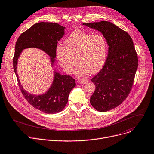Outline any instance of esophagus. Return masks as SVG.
<instances>
[{
    "label": "esophagus",
    "instance_id": "obj_1",
    "mask_svg": "<svg viewBox=\"0 0 154 154\" xmlns=\"http://www.w3.org/2000/svg\"><path fill=\"white\" fill-rule=\"evenodd\" d=\"M77 82L79 83H81V84H85V83H87L88 82V80H80V79H78L77 80Z\"/></svg>",
    "mask_w": 154,
    "mask_h": 154
}]
</instances>
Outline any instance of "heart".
Segmentation results:
<instances>
[{"label": "heart", "instance_id": "obj_1", "mask_svg": "<svg viewBox=\"0 0 154 154\" xmlns=\"http://www.w3.org/2000/svg\"><path fill=\"white\" fill-rule=\"evenodd\" d=\"M65 44L66 46L57 47L56 54L66 72H72L77 60L79 63L75 74L79 77L89 72H98L104 66L107 59V43L103 34H92L77 29L66 39Z\"/></svg>", "mask_w": 154, "mask_h": 154}]
</instances>
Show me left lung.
Instances as JSON below:
<instances>
[{"instance_id": "obj_1", "label": "left lung", "mask_w": 154, "mask_h": 154, "mask_svg": "<svg viewBox=\"0 0 154 154\" xmlns=\"http://www.w3.org/2000/svg\"><path fill=\"white\" fill-rule=\"evenodd\" d=\"M83 24L101 32L109 45L103 67L91 79L96 88L90 104L97 111L106 112L121 104L130 94L138 66L137 54L130 35L113 23Z\"/></svg>"}]
</instances>
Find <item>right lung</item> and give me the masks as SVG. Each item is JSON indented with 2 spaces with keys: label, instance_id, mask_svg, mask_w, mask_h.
<instances>
[{
  "label": "right lung",
  "instance_id": "1",
  "mask_svg": "<svg viewBox=\"0 0 154 154\" xmlns=\"http://www.w3.org/2000/svg\"><path fill=\"white\" fill-rule=\"evenodd\" d=\"M64 27L58 23H38L22 33L15 45L13 58V69L21 93L32 106L46 114H56L64 109L70 92L75 86V79L70 75H61L55 72L53 84L46 93L38 96L31 94L24 90L20 84L17 72L18 59L23 49L34 47L47 53L53 64L57 57L56 48L58 41L64 34Z\"/></svg>",
  "mask_w": 154,
  "mask_h": 154
}]
</instances>
